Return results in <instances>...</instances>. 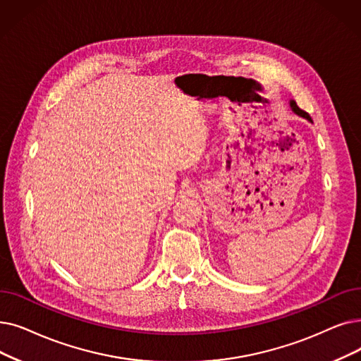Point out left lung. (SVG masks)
Listing matches in <instances>:
<instances>
[{
  "instance_id": "left-lung-1",
  "label": "left lung",
  "mask_w": 361,
  "mask_h": 361,
  "mask_svg": "<svg viewBox=\"0 0 361 361\" xmlns=\"http://www.w3.org/2000/svg\"><path fill=\"white\" fill-rule=\"evenodd\" d=\"M289 106H290V109H292V112L295 114V115H298V116H301V118H304V119H307L308 122H312V119H311V116L307 114V112H304L302 109H300L296 106V103L293 102V100H290L289 102Z\"/></svg>"
}]
</instances>
